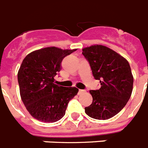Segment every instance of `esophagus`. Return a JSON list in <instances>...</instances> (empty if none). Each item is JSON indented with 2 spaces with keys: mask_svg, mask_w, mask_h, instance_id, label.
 Instances as JSON below:
<instances>
[{
  "mask_svg": "<svg viewBox=\"0 0 148 148\" xmlns=\"http://www.w3.org/2000/svg\"><path fill=\"white\" fill-rule=\"evenodd\" d=\"M84 92V90H78V94H81L82 92Z\"/></svg>",
  "mask_w": 148,
  "mask_h": 148,
  "instance_id": "esophagus-1",
  "label": "esophagus"
}]
</instances>
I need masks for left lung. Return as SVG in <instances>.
I'll return each mask as SVG.
<instances>
[{"instance_id":"left-lung-1","label":"left lung","mask_w":148,"mask_h":148,"mask_svg":"<svg viewBox=\"0 0 148 148\" xmlns=\"http://www.w3.org/2000/svg\"><path fill=\"white\" fill-rule=\"evenodd\" d=\"M92 75L101 88L90 90L92 102L85 113L95 119L112 118L125 108L133 91V76L126 58L108 47L95 44L83 48Z\"/></svg>"}]
</instances>
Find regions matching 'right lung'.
<instances>
[{
	"label": "right lung",
	"instance_id": "add662e5",
	"mask_svg": "<svg viewBox=\"0 0 148 148\" xmlns=\"http://www.w3.org/2000/svg\"><path fill=\"white\" fill-rule=\"evenodd\" d=\"M56 47L42 48L29 53L18 73L20 95L29 114L43 122H56L65 115L68 103L78 89L55 84L63 58L76 51Z\"/></svg>",
	"mask_w": 148,
	"mask_h": 148
}]
</instances>
